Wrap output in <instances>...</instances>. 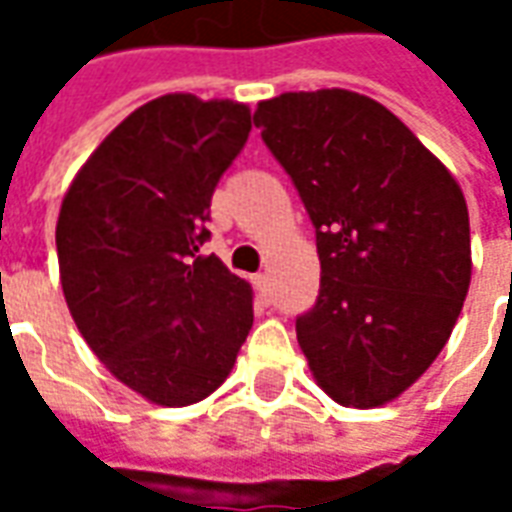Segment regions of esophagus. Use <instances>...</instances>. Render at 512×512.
Listing matches in <instances>:
<instances>
[{"instance_id": "1", "label": "esophagus", "mask_w": 512, "mask_h": 512, "mask_svg": "<svg viewBox=\"0 0 512 512\" xmlns=\"http://www.w3.org/2000/svg\"><path fill=\"white\" fill-rule=\"evenodd\" d=\"M255 285L263 299H271V277H268V274H255Z\"/></svg>"}]
</instances>
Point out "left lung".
<instances>
[{"label":"left lung","mask_w":512,"mask_h":512,"mask_svg":"<svg viewBox=\"0 0 512 512\" xmlns=\"http://www.w3.org/2000/svg\"><path fill=\"white\" fill-rule=\"evenodd\" d=\"M260 136L315 224L321 293L296 321L334 403L395 400L441 354L472 282L458 180L386 106L351 90L282 93Z\"/></svg>","instance_id":"8db88e82"}]
</instances>
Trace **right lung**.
<instances>
[{
    "label": "right lung",
    "instance_id": "add662e5",
    "mask_svg": "<svg viewBox=\"0 0 512 512\" xmlns=\"http://www.w3.org/2000/svg\"><path fill=\"white\" fill-rule=\"evenodd\" d=\"M249 131L246 104L161 95L106 136L65 191L68 310L106 370L156 406L216 392L255 321L249 282L200 255L213 189Z\"/></svg>",
    "mask_w": 512,
    "mask_h": 512
}]
</instances>
